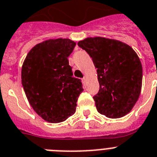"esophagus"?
I'll use <instances>...</instances> for the list:
<instances>
[{"instance_id": "esophagus-1", "label": "esophagus", "mask_w": 157, "mask_h": 157, "mask_svg": "<svg viewBox=\"0 0 157 157\" xmlns=\"http://www.w3.org/2000/svg\"><path fill=\"white\" fill-rule=\"evenodd\" d=\"M82 81L84 84H85V83H86V78H85V77H84V78L82 79Z\"/></svg>"}]
</instances>
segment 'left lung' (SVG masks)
Segmentation results:
<instances>
[{"mask_svg": "<svg viewBox=\"0 0 157 157\" xmlns=\"http://www.w3.org/2000/svg\"><path fill=\"white\" fill-rule=\"evenodd\" d=\"M97 69L99 90L93 96L98 112L118 118L131 111L142 87V65L131 46L116 39L89 37L79 41Z\"/></svg>", "mask_w": 157, "mask_h": 157, "instance_id": "left-lung-1", "label": "left lung"}]
</instances>
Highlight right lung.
<instances>
[{"label":"right lung","instance_id":"obj_1","mask_svg":"<svg viewBox=\"0 0 157 157\" xmlns=\"http://www.w3.org/2000/svg\"><path fill=\"white\" fill-rule=\"evenodd\" d=\"M76 46L69 39H47L35 45L22 65L24 92L34 111L45 121L58 123L76 112L83 92L80 79L73 77L68 57Z\"/></svg>","mask_w":157,"mask_h":157}]
</instances>
